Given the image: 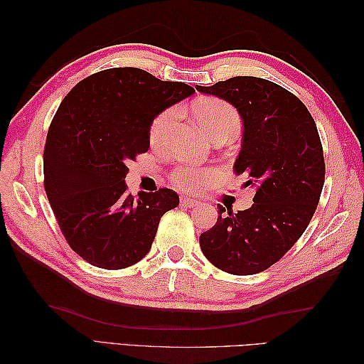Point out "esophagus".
<instances>
[{
	"instance_id": "obj_1",
	"label": "esophagus",
	"mask_w": 364,
	"mask_h": 364,
	"mask_svg": "<svg viewBox=\"0 0 364 364\" xmlns=\"http://www.w3.org/2000/svg\"><path fill=\"white\" fill-rule=\"evenodd\" d=\"M181 205L186 206V208H194L200 205V200L197 198H181Z\"/></svg>"
}]
</instances>
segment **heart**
Segmentation results:
<instances>
[{
    "label": "heart",
    "instance_id": "obj_1",
    "mask_svg": "<svg viewBox=\"0 0 364 364\" xmlns=\"http://www.w3.org/2000/svg\"><path fill=\"white\" fill-rule=\"evenodd\" d=\"M194 115L208 136H211L214 131L222 128L236 127L239 128V114L233 106H230L227 102L218 98H206L198 102L194 106ZM178 114L175 109H167L159 114L154 119L150 128V142L156 146L166 145L172 134L173 127L176 123ZM215 176L214 170L205 168H194V167H180L175 170L173 181L178 186L189 191H197L203 188L205 184L210 183Z\"/></svg>",
    "mask_w": 364,
    "mask_h": 364
}]
</instances>
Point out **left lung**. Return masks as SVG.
Wrapping results in <instances>:
<instances>
[{"mask_svg":"<svg viewBox=\"0 0 364 364\" xmlns=\"http://www.w3.org/2000/svg\"><path fill=\"white\" fill-rule=\"evenodd\" d=\"M202 94L225 100L242 119L236 175L255 191L249 210L218 205L215 225L200 235L210 262L233 275H252L280 259L304 235L318 206L326 164L318 128L306 106L278 84L235 76Z\"/></svg>","mask_w":364,"mask_h":364,"instance_id":"8db88e82","label":"left lung"}]
</instances>
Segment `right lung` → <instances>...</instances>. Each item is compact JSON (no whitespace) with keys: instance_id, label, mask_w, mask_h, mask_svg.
Returning <instances> with one entry per match:
<instances>
[{"instance_id":"right-lung-1","label":"right lung","mask_w":364,"mask_h":364,"mask_svg":"<svg viewBox=\"0 0 364 364\" xmlns=\"http://www.w3.org/2000/svg\"><path fill=\"white\" fill-rule=\"evenodd\" d=\"M134 67L107 68L68 92L43 150L45 192L67 242L92 266L125 269L151 249L172 189L127 192V162L150 146L154 117L194 95Z\"/></svg>"}]
</instances>
